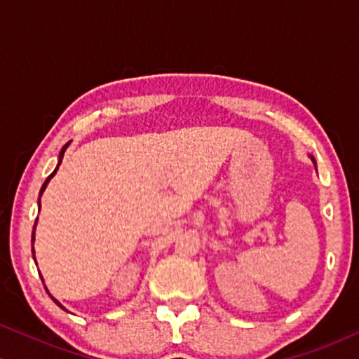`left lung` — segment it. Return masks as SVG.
<instances>
[{
    "label": "left lung",
    "instance_id": "left-lung-1",
    "mask_svg": "<svg viewBox=\"0 0 359 359\" xmlns=\"http://www.w3.org/2000/svg\"><path fill=\"white\" fill-rule=\"evenodd\" d=\"M311 160H312V162H314V165H316V158L312 155H311Z\"/></svg>",
    "mask_w": 359,
    "mask_h": 359
}]
</instances>
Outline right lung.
Here are the masks:
<instances>
[{
	"label": "right lung",
	"mask_w": 359,
	"mask_h": 359,
	"mask_svg": "<svg viewBox=\"0 0 359 359\" xmlns=\"http://www.w3.org/2000/svg\"><path fill=\"white\" fill-rule=\"evenodd\" d=\"M69 145H71V142H67V143H65L64 147H62V150H60V154H59V162H57V167H55V170H53L52 174L48 175L47 179H45V182H43V185H42V189H40V197H42V194H43L45 189H47V185H48V182H50V179H52V177L57 174V170H59V165H60V163H62V158H64V154H65V150H67V147H69ZM40 197H39V209H40ZM36 221H39V217H36ZM36 221H35V226H34V233H32V243L35 241V228H36ZM32 251H34V259H35V250H32ZM40 278H42V277H40ZM45 288H47V287H45ZM47 292H48V290H47ZM48 295H50V294H48ZM50 297H52V295H50ZM52 300H53V302H55L57 306H59L60 309H64V311H67V309H65L64 306H62V304L59 302V300H57V299H53V297H52Z\"/></svg>",
	"instance_id": "1"
}]
</instances>
